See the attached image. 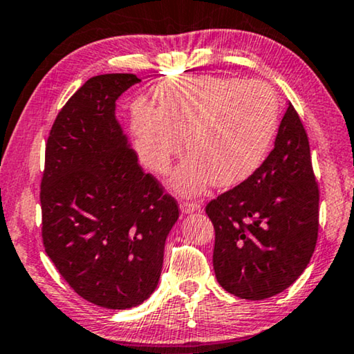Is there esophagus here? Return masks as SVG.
<instances>
[{"instance_id": "1", "label": "esophagus", "mask_w": 354, "mask_h": 354, "mask_svg": "<svg viewBox=\"0 0 354 354\" xmlns=\"http://www.w3.org/2000/svg\"><path fill=\"white\" fill-rule=\"evenodd\" d=\"M198 209H199V204H198V203H182V204H180V212H182V214L196 212Z\"/></svg>"}]
</instances>
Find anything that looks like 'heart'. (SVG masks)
Listing matches in <instances>:
<instances>
[{
  "mask_svg": "<svg viewBox=\"0 0 354 354\" xmlns=\"http://www.w3.org/2000/svg\"><path fill=\"white\" fill-rule=\"evenodd\" d=\"M158 109L137 105L132 136L140 160L165 174L183 148L192 153L174 171L171 185L185 194L209 183L233 187L252 176L268 155L279 127V100L263 81L196 76L162 84Z\"/></svg>",
  "mask_w": 354,
  "mask_h": 354,
  "instance_id": "obj_1",
  "label": "heart"
}]
</instances>
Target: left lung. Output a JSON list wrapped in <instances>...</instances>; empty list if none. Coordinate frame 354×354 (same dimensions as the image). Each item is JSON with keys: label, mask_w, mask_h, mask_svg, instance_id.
<instances>
[{"label": "left lung", "mask_w": 354, "mask_h": 354, "mask_svg": "<svg viewBox=\"0 0 354 354\" xmlns=\"http://www.w3.org/2000/svg\"><path fill=\"white\" fill-rule=\"evenodd\" d=\"M319 189L310 143L288 106L274 147L248 180L206 206L218 284L245 300L270 299L304 273L315 252Z\"/></svg>", "instance_id": "1"}]
</instances>
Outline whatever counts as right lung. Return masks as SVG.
Here are the masks:
<instances>
[{
    "label": "right lung",
    "mask_w": 354,
    "mask_h": 354,
    "mask_svg": "<svg viewBox=\"0 0 354 354\" xmlns=\"http://www.w3.org/2000/svg\"><path fill=\"white\" fill-rule=\"evenodd\" d=\"M136 75L86 81L55 118L41 180L43 243L80 297L109 310L145 301L161 276L176 199L139 166L116 120Z\"/></svg>",
    "instance_id": "obj_1"
}]
</instances>
